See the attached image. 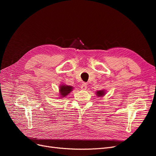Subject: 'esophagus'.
Returning <instances> with one entry per match:
<instances>
[{
    "label": "esophagus",
    "mask_w": 156,
    "mask_h": 156,
    "mask_svg": "<svg viewBox=\"0 0 156 156\" xmlns=\"http://www.w3.org/2000/svg\"><path fill=\"white\" fill-rule=\"evenodd\" d=\"M81 88L83 90H85L87 88V83H83L81 84Z\"/></svg>",
    "instance_id": "esophagus-1"
}]
</instances>
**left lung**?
Listing matches in <instances>:
<instances>
[{
    "label": "left lung",
    "instance_id": "left-lung-1",
    "mask_svg": "<svg viewBox=\"0 0 156 156\" xmlns=\"http://www.w3.org/2000/svg\"><path fill=\"white\" fill-rule=\"evenodd\" d=\"M105 94V92L104 90H100L97 92V95L98 96H102Z\"/></svg>",
    "mask_w": 156,
    "mask_h": 156
}]
</instances>
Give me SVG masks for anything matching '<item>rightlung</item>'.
I'll return each mask as SVG.
<instances>
[{
    "label": "right lung",
    "instance_id": "right-lung-1",
    "mask_svg": "<svg viewBox=\"0 0 156 156\" xmlns=\"http://www.w3.org/2000/svg\"><path fill=\"white\" fill-rule=\"evenodd\" d=\"M73 87L72 86L68 85H61L60 87V94L61 97H64L67 96L70 92L72 90Z\"/></svg>",
    "mask_w": 156,
    "mask_h": 156
}]
</instances>
